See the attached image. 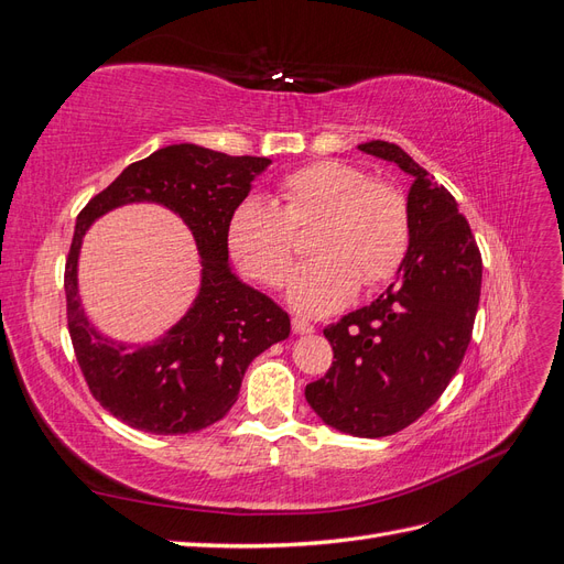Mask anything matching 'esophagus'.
Returning a JSON list of instances; mask_svg holds the SVG:
<instances>
[{
  "label": "esophagus",
  "mask_w": 564,
  "mask_h": 564,
  "mask_svg": "<svg viewBox=\"0 0 564 564\" xmlns=\"http://www.w3.org/2000/svg\"><path fill=\"white\" fill-rule=\"evenodd\" d=\"M292 329H294V334H313L315 332L313 324L308 319H303V317L292 319Z\"/></svg>",
  "instance_id": "1"
}]
</instances>
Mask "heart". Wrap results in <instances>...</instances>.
I'll return each instance as SVG.
<instances>
[{
    "mask_svg": "<svg viewBox=\"0 0 564 564\" xmlns=\"http://www.w3.org/2000/svg\"><path fill=\"white\" fill-rule=\"evenodd\" d=\"M282 209L251 195L228 224L232 259L256 282L280 284L296 253V232L319 224L315 259L294 270L286 299L305 315H329L348 305L360 284L373 289L400 272L412 218L406 197L367 169L344 160H319L280 183Z\"/></svg>",
    "mask_w": 564,
    "mask_h": 564,
    "instance_id": "obj_1",
    "label": "heart"
}]
</instances>
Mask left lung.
Masks as SVG:
<instances>
[{"label":"left lung","mask_w":564,"mask_h":564,"mask_svg":"<svg viewBox=\"0 0 564 564\" xmlns=\"http://www.w3.org/2000/svg\"><path fill=\"white\" fill-rule=\"evenodd\" d=\"M414 178L406 204L412 242L386 294L324 329L334 362L305 386L332 429L386 437L414 423L445 392L473 336L482 256L445 185L388 141L357 145Z\"/></svg>","instance_id":"8db88e82"}]
</instances>
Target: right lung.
<instances>
[{
	"mask_svg": "<svg viewBox=\"0 0 564 564\" xmlns=\"http://www.w3.org/2000/svg\"><path fill=\"white\" fill-rule=\"evenodd\" d=\"M268 158H230L195 143L166 145L129 164L77 216L65 261L67 329L79 369L100 406L131 429L183 435L224 419L256 355L289 336V315L235 275L228 224ZM150 200L192 228L203 259L200 292L188 313L152 345H119L80 308L76 263L88 226L124 203Z\"/></svg>",
	"mask_w": 564,
	"mask_h": 564,
	"instance_id": "add662e5",
	"label": "right lung"
}]
</instances>
